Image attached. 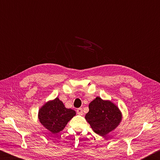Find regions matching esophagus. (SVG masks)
Instances as JSON below:
<instances>
[{"instance_id": "esophagus-1", "label": "esophagus", "mask_w": 160, "mask_h": 160, "mask_svg": "<svg viewBox=\"0 0 160 160\" xmlns=\"http://www.w3.org/2000/svg\"><path fill=\"white\" fill-rule=\"evenodd\" d=\"M77 112L78 114H79V115H83V112L82 108H78L77 110Z\"/></svg>"}]
</instances>
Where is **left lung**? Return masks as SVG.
<instances>
[{"label": "left lung", "mask_w": 160, "mask_h": 160, "mask_svg": "<svg viewBox=\"0 0 160 160\" xmlns=\"http://www.w3.org/2000/svg\"><path fill=\"white\" fill-rule=\"evenodd\" d=\"M85 119L95 133L106 136L118 127L122 120V113L118 106L110 100L96 97L88 105Z\"/></svg>", "instance_id": "left-lung-1"}]
</instances>
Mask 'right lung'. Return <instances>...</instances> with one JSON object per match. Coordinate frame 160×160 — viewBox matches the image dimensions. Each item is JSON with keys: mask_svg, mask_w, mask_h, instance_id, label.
Masks as SVG:
<instances>
[{"mask_svg": "<svg viewBox=\"0 0 160 160\" xmlns=\"http://www.w3.org/2000/svg\"><path fill=\"white\" fill-rule=\"evenodd\" d=\"M76 115V112L66 108L57 97L45 102L38 110V118L43 127L52 133L62 131L70 120Z\"/></svg>", "mask_w": 160, "mask_h": 160, "instance_id": "obj_1", "label": "right lung"}]
</instances>
